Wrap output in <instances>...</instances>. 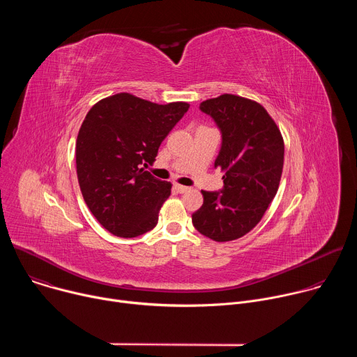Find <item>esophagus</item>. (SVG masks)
Masks as SVG:
<instances>
[{"label": "esophagus", "mask_w": 357, "mask_h": 357, "mask_svg": "<svg viewBox=\"0 0 357 357\" xmlns=\"http://www.w3.org/2000/svg\"><path fill=\"white\" fill-rule=\"evenodd\" d=\"M175 190H176V192H179V193H185V192H188V190H189V188H188V186H183V185L176 183V185H175Z\"/></svg>", "instance_id": "1"}]
</instances>
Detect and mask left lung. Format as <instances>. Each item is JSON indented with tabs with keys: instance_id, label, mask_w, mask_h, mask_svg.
<instances>
[{
	"instance_id": "1",
	"label": "left lung",
	"mask_w": 357,
	"mask_h": 357,
	"mask_svg": "<svg viewBox=\"0 0 357 357\" xmlns=\"http://www.w3.org/2000/svg\"><path fill=\"white\" fill-rule=\"evenodd\" d=\"M199 109L220 128L215 167L225 172V186L220 192L202 190L203 205L192 215V223L215 241H231L256 227L275 197L284 139L267 110L254 100L222 94L202 101Z\"/></svg>"
}]
</instances>
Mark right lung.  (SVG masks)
I'll return each instance as SVG.
<instances>
[{
  "mask_svg": "<svg viewBox=\"0 0 357 357\" xmlns=\"http://www.w3.org/2000/svg\"><path fill=\"white\" fill-rule=\"evenodd\" d=\"M185 101L157 105L130 93L106 97L90 109L76 139V169L87 208L117 237L154 229L171 182L142 168L188 112Z\"/></svg>",
  "mask_w": 357,
  "mask_h": 357,
  "instance_id": "add662e5",
  "label": "right lung"
}]
</instances>
